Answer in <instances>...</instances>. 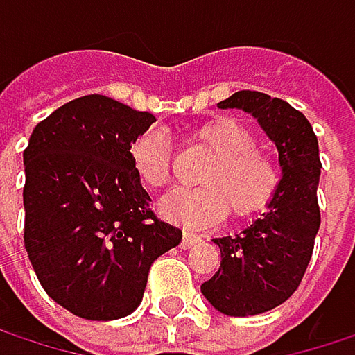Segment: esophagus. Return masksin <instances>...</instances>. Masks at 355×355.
Listing matches in <instances>:
<instances>
[{
  "mask_svg": "<svg viewBox=\"0 0 355 355\" xmlns=\"http://www.w3.org/2000/svg\"><path fill=\"white\" fill-rule=\"evenodd\" d=\"M199 241H201V236H197V234H193V232H184V234H182V243H180V247L191 248L193 245H197Z\"/></svg>",
  "mask_w": 355,
  "mask_h": 355,
  "instance_id": "1",
  "label": "esophagus"
}]
</instances>
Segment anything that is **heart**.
<instances>
[{"mask_svg":"<svg viewBox=\"0 0 355 355\" xmlns=\"http://www.w3.org/2000/svg\"><path fill=\"white\" fill-rule=\"evenodd\" d=\"M197 141L216 156L203 168V187H178L160 201L164 218L203 228L220 222L228 207L243 218L263 209L279 184V166L273 156L257 148L254 133L234 119L205 123L195 133ZM131 164L150 189H162L171 180V141L162 129H148L131 144Z\"/></svg>","mask_w":355,"mask_h":355,"instance_id":"1","label":"heart"}]
</instances>
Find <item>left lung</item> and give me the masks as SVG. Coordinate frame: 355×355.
<instances>
[{"label":"left lung","instance_id":"8db88e82","mask_svg":"<svg viewBox=\"0 0 355 355\" xmlns=\"http://www.w3.org/2000/svg\"><path fill=\"white\" fill-rule=\"evenodd\" d=\"M220 108L248 112L279 154L282 178L265 214L241 232L214 239L222 263L201 284L205 300L222 315L252 317L286 302L309 267L320 226L317 189L319 141L309 119L286 101L241 90Z\"/></svg>","mask_w":355,"mask_h":355}]
</instances>
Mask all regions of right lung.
Masks as SVG:
<instances>
[{
  "instance_id": "add662e5",
  "label": "right lung",
  "mask_w": 355,
  "mask_h": 355,
  "mask_svg": "<svg viewBox=\"0 0 355 355\" xmlns=\"http://www.w3.org/2000/svg\"><path fill=\"white\" fill-rule=\"evenodd\" d=\"M154 121L90 94L40 121L24 150V247L44 292L76 317L131 315L150 265L182 241L154 216L131 164V144Z\"/></svg>"
}]
</instances>
